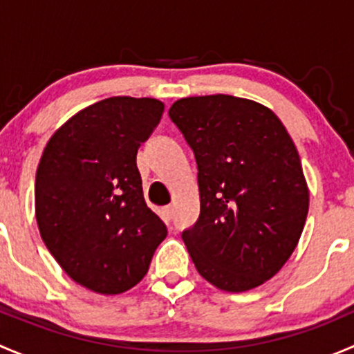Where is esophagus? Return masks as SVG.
<instances>
[{
  "instance_id": "obj_1",
  "label": "esophagus",
  "mask_w": 354,
  "mask_h": 354,
  "mask_svg": "<svg viewBox=\"0 0 354 354\" xmlns=\"http://www.w3.org/2000/svg\"><path fill=\"white\" fill-rule=\"evenodd\" d=\"M162 216H164V219H166V221H171V219H173V216H174L173 207H171V205L164 207V209H162Z\"/></svg>"
}]
</instances>
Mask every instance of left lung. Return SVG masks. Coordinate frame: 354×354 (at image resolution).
<instances>
[{
  "label": "left lung",
  "instance_id": "left-lung-1",
  "mask_svg": "<svg viewBox=\"0 0 354 354\" xmlns=\"http://www.w3.org/2000/svg\"><path fill=\"white\" fill-rule=\"evenodd\" d=\"M169 118L198 167L200 216L181 234L198 274L223 291L260 286L288 262L308 214L291 137L269 108L226 94L180 99Z\"/></svg>",
  "mask_w": 354,
  "mask_h": 354
}]
</instances>
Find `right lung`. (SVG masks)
I'll list each match as a JSON object with an SVG mask.
<instances>
[{
	"mask_svg": "<svg viewBox=\"0 0 354 354\" xmlns=\"http://www.w3.org/2000/svg\"><path fill=\"white\" fill-rule=\"evenodd\" d=\"M164 104L109 97L78 111L49 138L35 174V219L75 283L120 295L140 283L167 227L147 207L137 167Z\"/></svg>",
	"mask_w": 354,
	"mask_h": 354,
	"instance_id": "1",
	"label": "right lung"
}]
</instances>
